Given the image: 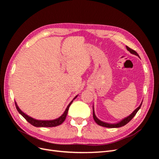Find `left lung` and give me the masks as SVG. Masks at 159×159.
<instances>
[{"label": "left lung", "instance_id": "obj_1", "mask_svg": "<svg viewBox=\"0 0 159 159\" xmlns=\"http://www.w3.org/2000/svg\"><path fill=\"white\" fill-rule=\"evenodd\" d=\"M126 48H127V50L130 52V53H131V54H134V55H136V56H137L139 57V54H137V53L135 51L132 50L131 48H129L128 46H126ZM142 103H143V102H141V105H139V106L135 110H134V111H133L131 115H129L128 117H125V118H124L123 120H121V121H119V122H118V123H113H113H105V122H103V121H101V120H99L97 117L95 116V112H94V108H93V119H94V121H95L96 123L98 124L99 125L102 126V127H108V128H118V127H123V126H124V125H125L126 124H127V123H128L130 121H131V120L134 117V116L136 115V113H137V111L139 110V109L141 108Z\"/></svg>", "mask_w": 159, "mask_h": 159}]
</instances>
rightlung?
Returning <instances> with one entry per match:
<instances>
[{"mask_svg":"<svg viewBox=\"0 0 159 159\" xmlns=\"http://www.w3.org/2000/svg\"><path fill=\"white\" fill-rule=\"evenodd\" d=\"M77 97H78V95H76L73 100H74ZM73 100H72L71 102L69 103L68 107H67V108L66 109L64 113L62 114L60 117L54 120H46V121H45V120H37L30 116H28V115L25 114V113L22 111L20 109V108L18 107L17 103L16 102H15V105L18 113H20L28 123H30L31 125H32L33 126L37 127H56L57 125H61L65 121L67 114H68V112L69 107L70 106V105L72 103V102H73Z\"/></svg>","mask_w":159,"mask_h":159,"instance_id":"obj_1","label":"right lung"}]
</instances>
